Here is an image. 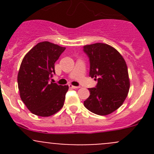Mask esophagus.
Returning <instances> with one entry per match:
<instances>
[{"mask_svg": "<svg viewBox=\"0 0 154 154\" xmlns=\"http://www.w3.org/2000/svg\"><path fill=\"white\" fill-rule=\"evenodd\" d=\"M69 88L75 89V88H80V86H72V85H69Z\"/></svg>", "mask_w": 154, "mask_h": 154, "instance_id": "1", "label": "esophagus"}]
</instances>
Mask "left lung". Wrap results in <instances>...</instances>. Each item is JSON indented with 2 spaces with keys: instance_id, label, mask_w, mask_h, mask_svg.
<instances>
[{
  "instance_id": "8db88e82",
  "label": "left lung",
  "mask_w": 154,
  "mask_h": 154,
  "mask_svg": "<svg viewBox=\"0 0 154 154\" xmlns=\"http://www.w3.org/2000/svg\"><path fill=\"white\" fill-rule=\"evenodd\" d=\"M89 59V76L97 80L95 88H88L90 95L83 104L99 116L116 111L124 103L130 89L128 70L117 50L103 43L83 46Z\"/></svg>"
}]
</instances>
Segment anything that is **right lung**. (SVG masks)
Returning <instances> with one entry per match:
<instances>
[{"label":"right lung","mask_w":154,"mask_h":154,"mask_svg":"<svg viewBox=\"0 0 154 154\" xmlns=\"http://www.w3.org/2000/svg\"><path fill=\"white\" fill-rule=\"evenodd\" d=\"M66 48L49 42H39L25 55L18 74L20 97L34 115L48 117L64 105L68 86L51 81L54 63Z\"/></svg>","instance_id":"obj_1"}]
</instances>
